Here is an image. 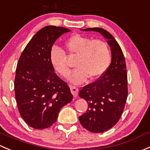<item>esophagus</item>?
<instances>
[{
    "label": "esophagus",
    "mask_w": 150,
    "mask_h": 150,
    "mask_svg": "<svg viewBox=\"0 0 150 150\" xmlns=\"http://www.w3.org/2000/svg\"><path fill=\"white\" fill-rule=\"evenodd\" d=\"M70 91H71V93H72V95H73V96L76 97V96H78V91H79V90H78V88H76L75 86H70Z\"/></svg>",
    "instance_id": "esophagus-1"
}]
</instances>
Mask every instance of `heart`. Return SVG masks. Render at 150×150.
<instances>
[{
	"label": "heart",
	"instance_id": "1",
	"mask_svg": "<svg viewBox=\"0 0 150 150\" xmlns=\"http://www.w3.org/2000/svg\"><path fill=\"white\" fill-rule=\"evenodd\" d=\"M70 57H77L75 67L70 81L75 85L84 83L88 78L95 80L103 75L111 62V52L108 46L101 40L75 34L65 43ZM50 59L52 65L63 78H68L70 69L65 52L59 47L54 46L50 50Z\"/></svg>",
	"mask_w": 150,
	"mask_h": 150
}]
</instances>
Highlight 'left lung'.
<instances>
[{
  "label": "left lung",
  "instance_id": "obj_1",
  "mask_svg": "<svg viewBox=\"0 0 150 150\" xmlns=\"http://www.w3.org/2000/svg\"><path fill=\"white\" fill-rule=\"evenodd\" d=\"M107 39L111 47V62L105 73L93 83L80 90L79 96L88 102V110L79 116L81 125L93 133L112 128L121 118L128 95L125 58L114 37L101 28H88Z\"/></svg>",
  "mask_w": 150,
  "mask_h": 150
}]
</instances>
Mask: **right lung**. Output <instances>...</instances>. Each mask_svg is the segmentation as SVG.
<instances>
[{"label":"right lung","instance_id":"obj_1","mask_svg":"<svg viewBox=\"0 0 150 150\" xmlns=\"http://www.w3.org/2000/svg\"><path fill=\"white\" fill-rule=\"evenodd\" d=\"M69 31L54 26L40 29L25 47L17 64L14 89L18 109L22 119L34 129L51 127L61 108L72 99L70 88L56 75L50 59L55 41Z\"/></svg>","mask_w":150,"mask_h":150}]
</instances>
